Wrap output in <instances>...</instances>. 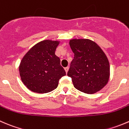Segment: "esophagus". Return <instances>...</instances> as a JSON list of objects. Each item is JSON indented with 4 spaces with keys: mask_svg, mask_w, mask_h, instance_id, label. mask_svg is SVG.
I'll use <instances>...</instances> for the list:
<instances>
[{
    "mask_svg": "<svg viewBox=\"0 0 129 129\" xmlns=\"http://www.w3.org/2000/svg\"><path fill=\"white\" fill-rule=\"evenodd\" d=\"M64 69H65V71H66V73H67V72H68V71H69V67H65V68H64Z\"/></svg>",
    "mask_w": 129,
    "mask_h": 129,
    "instance_id": "obj_1",
    "label": "esophagus"
}]
</instances>
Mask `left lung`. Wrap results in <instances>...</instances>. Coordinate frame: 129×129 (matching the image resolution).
I'll use <instances>...</instances> for the list:
<instances>
[{
	"label": "left lung",
	"instance_id": "obj_1",
	"mask_svg": "<svg viewBox=\"0 0 129 129\" xmlns=\"http://www.w3.org/2000/svg\"><path fill=\"white\" fill-rule=\"evenodd\" d=\"M74 53L67 76L79 91L93 94L102 89L108 82L110 64L107 56L95 42L88 39L70 40Z\"/></svg>",
	"mask_w": 129,
	"mask_h": 129
}]
</instances>
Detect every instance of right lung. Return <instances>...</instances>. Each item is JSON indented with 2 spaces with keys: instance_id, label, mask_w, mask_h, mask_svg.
<instances>
[{
  "instance_id": "1",
  "label": "right lung",
  "mask_w": 129,
  "mask_h": 129,
  "mask_svg": "<svg viewBox=\"0 0 129 129\" xmlns=\"http://www.w3.org/2000/svg\"><path fill=\"white\" fill-rule=\"evenodd\" d=\"M58 41L44 40L33 46L22 58L19 71L24 84L31 91L47 93L58 86L66 75L55 55Z\"/></svg>"
}]
</instances>
